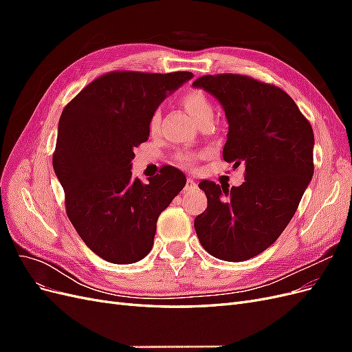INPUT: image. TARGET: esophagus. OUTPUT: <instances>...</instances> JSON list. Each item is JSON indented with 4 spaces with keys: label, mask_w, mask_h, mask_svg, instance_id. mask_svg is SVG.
<instances>
[{
    "label": "esophagus",
    "mask_w": 352,
    "mask_h": 352,
    "mask_svg": "<svg viewBox=\"0 0 352 352\" xmlns=\"http://www.w3.org/2000/svg\"><path fill=\"white\" fill-rule=\"evenodd\" d=\"M185 189H186V190H192V189H197V182H195V180H194L192 177H188Z\"/></svg>",
    "instance_id": "obj_1"
}]
</instances>
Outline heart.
<instances>
[{
	"label": "heart",
	"instance_id": "1",
	"mask_svg": "<svg viewBox=\"0 0 352 352\" xmlns=\"http://www.w3.org/2000/svg\"><path fill=\"white\" fill-rule=\"evenodd\" d=\"M180 104L184 105L185 110L194 117L197 122H199L202 117H206L207 114L212 113V105L211 101L208 100L207 95L199 91V89H190L186 91L182 97H180ZM160 120H162V116H160V111L151 113V116L148 117V131H150L151 135H155L158 132L160 127ZM201 158L199 153L195 151H179L176 154V163L182 167H192L195 163Z\"/></svg>",
	"mask_w": 352,
	"mask_h": 352
}]
</instances>
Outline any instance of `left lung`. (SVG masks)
Wrapping results in <instances>:
<instances>
[{
	"mask_svg": "<svg viewBox=\"0 0 352 352\" xmlns=\"http://www.w3.org/2000/svg\"><path fill=\"white\" fill-rule=\"evenodd\" d=\"M194 87L214 95L225 109L223 160L245 163L241 186L199 182L208 206L195 217V232L212 257L250 260L280 236L313 177L311 124L285 91L247 74H206Z\"/></svg>",
	"mask_w": 352,
	"mask_h": 352,
	"instance_id": "obj_1",
	"label": "left lung"
}]
</instances>
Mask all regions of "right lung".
I'll return each mask as SVG.
<instances>
[{"instance_id":"add662e5","label":"right lung","mask_w":352,"mask_h":352,"mask_svg":"<svg viewBox=\"0 0 352 352\" xmlns=\"http://www.w3.org/2000/svg\"><path fill=\"white\" fill-rule=\"evenodd\" d=\"M190 78V72H110L61 113L52 167L65 189L69 220L105 261L142 260L153 248L158 216L186 184L172 166L142 184L132 176L131 162L150 136L148 117Z\"/></svg>"}]
</instances>
